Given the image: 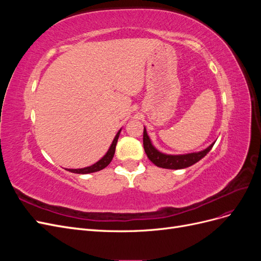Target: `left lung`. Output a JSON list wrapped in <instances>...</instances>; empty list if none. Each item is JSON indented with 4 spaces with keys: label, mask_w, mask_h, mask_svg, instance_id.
Segmentation results:
<instances>
[{
    "label": "left lung",
    "mask_w": 261,
    "mask_h": 261,
    "mask_svg": "<svg viewBox=\"0 0 261 261\" xmlns=\"http://www.w3.org/2000/svg\"><path fill=\"white\" fill-rule=\"evenodd\" d=\"M215 145V143L211 144L208 148L201 150L199 152H192L186 154H167L159 151L150 140L146 127L144 128V149L149 160L151 161L156 167L163 168V169H171V170H179L191 167L201 160L202 158L206 155L211 148Z\"/></svg>",
    "instance_id": "obj_1"
}]
</instances>
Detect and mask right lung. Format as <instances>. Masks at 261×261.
<instances>
[{"label":"right lung","mask_w":261,"mask_h":261,"mask_svg":"<svg viewBox=\"0 0 261 261\" xmlns=\"http://www.w3.org/2000/svg\"><path fill=\"white\" fill-rule=\"evenodd\" d=\"M122 129H120L117 132V134L115 135L111 146H110L108 152L101 158V159L96 162L94 164L90 165V167H87V168H83V169H66L67 171L72 172V173H77V174H88V173H93V172H98L100 170H103L105 168H107L108 165L110 164V162L112 161L114 153H115V147L117 144V139L118 136H120V133Z\"/></svg>","instance_id":"right-lung-1"}]
</instances>
